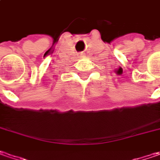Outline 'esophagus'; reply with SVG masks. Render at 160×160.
Returning <instances> with one entry per match:
<instances>
[{
  "label": "esophagus",
  "instance_id": "obj_1",
  "mask_svg": "<svg viewBox=\"0 0 160 160\" xmlns=\"http://www.w3.org/2000/svg\"><path fill=\"white\" fill-rule=\"evenodd\" d=\"M83 57H84V53L83 52L78 53V58H83Z\"/></svg>",
  "mask_w": 160,
  "mask_h": 160
}]
</instances>
